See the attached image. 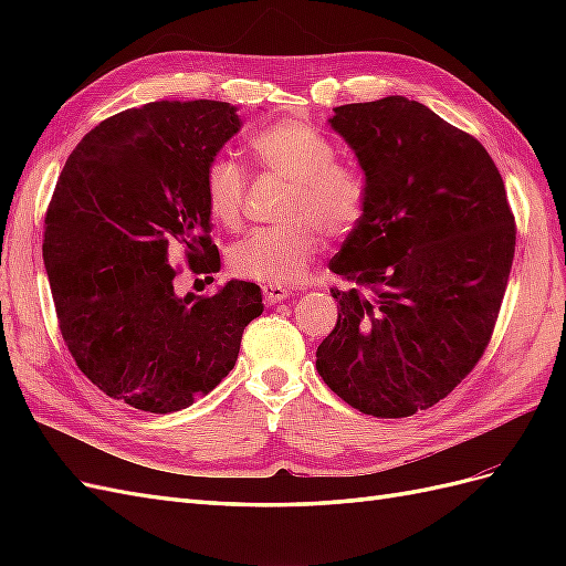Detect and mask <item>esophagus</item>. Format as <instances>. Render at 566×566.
Returning a JSON list of instances; mask_svg holds the SVG:
<instances>
[{"label":"esophagus","mask_w":566,"mask_h":566,"mask_svg":"<svg viewBox=\"0 0 566 566\" xmlns=\"http://www.w3.org/2000/svg\"><path fill=\"white\" fill-rule=\"evenodd\" d=\"M262 293H264V304L266 306H271V304H279V302H283V300H287L290 295V290L287 287H283V285H262Z\"/></svg>","instance_id":"obj_1"}]
</instances>
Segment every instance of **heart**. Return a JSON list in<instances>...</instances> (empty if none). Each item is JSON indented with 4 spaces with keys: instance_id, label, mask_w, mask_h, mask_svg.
<instances>
[{
    "instance_id": "b5f03b06",
    "label": "heart",
    "mask_w": 566,
    "mask_h": 566,
    "mask_svg": "<svg viewBox=\"0 0 566 566\" xmlns=\"http://www.w3.org/2000/svg\"><path fill=\"white\" fill-rule=\"evenodd\" d=\"M262 172L287 179L279 217L283 224L256 229L229 254L233 273L256 283L287 285L302 279L321 248L352 235L366 217L368 186L356 167L335 160L333 142L304 119H279L250 136ZM202 193L208 212L227 229H238L248 200L243 165L217 156L205 167Z\"/></svg>"
}]
</instances>
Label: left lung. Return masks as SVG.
Returning <instances> with one entry per match:
<instances>
[{
	"label": "left lung",
	"instance_id": "1",
	"mask_svg": "<svg viewBox=\"0 0 566 566\" xmlns=\"http://www.w3.org/2000/svg\"><path fill=\"white\" fill-rule=\"evenodd\" d=\"M366 172V217L331 260L333 333L323 382L375 418L432 408L489 347L515 256V214L486 148L418 101L335 108Z\"/></svg>",
	"mask_w": 566,
	"mask_h": 566
}]
</instances>
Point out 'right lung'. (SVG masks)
<instances>
[{"mask_svg":"<svg viewBox=\"0 0 566 566\" xmlns=\"http://www.w3.org/2000/svg\"><path fill=\"white\" fill-rule=\"evenodd\" d=\"M241 129L224 101H156L94 127L65 160L42 256L77 368L111 399L175 413L235 366L260 285L179 297L181 269L219 271L205 167Z\"/></svg>","mask_w":566,"mask_h":566,"instance_id":"right-lung-1","label":"right lung"}]
</instances>
